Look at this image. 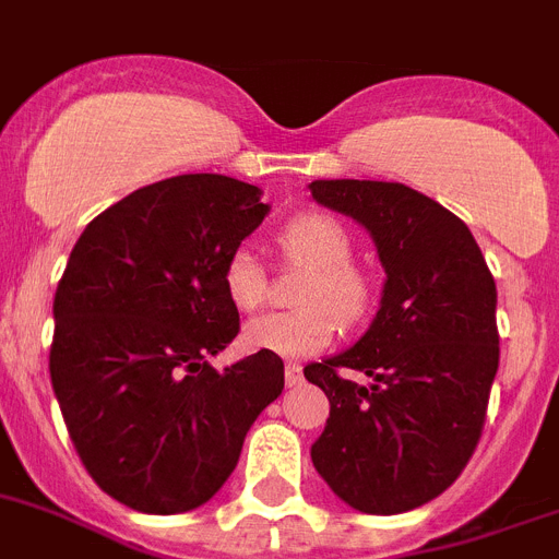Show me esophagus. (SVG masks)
<instances>
[{
  "label": "esophagus",
  "mask_w": 559,
  "mask_h": 559,
  "mask_svg": "<svg viewBox=\"0 0 559 559\" xmlns=\"http://www.w3.org/2000/svg\"><path fill=\"white\" fill-rule=\"evenodd\" d=\"M285 381H288V388H299V384L305 381L302 365H297V361H288V365H285Z\"/></svg>",
  "instance_id": "esophagus-1"
}]
</instances>
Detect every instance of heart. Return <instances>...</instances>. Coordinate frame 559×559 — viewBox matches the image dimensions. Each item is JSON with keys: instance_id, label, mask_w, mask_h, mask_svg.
Returning <instances> with one entry per match:
<instances>
[{"instance_id": "obj_1", "label": "heart", "mask_w": 559, "mask_h": 559, "mask_svg": "<svg viewBox=\"0 0 559 559\" xmlns=\"http://www.w3.org/2000/svg\"><path fill=\"white\" fill-rule=\"evenodd\" d=\"M276 242L285 260L311 271L299 288V305L305 308L251 319L242 342L251 350L283 359H308L336 338L338 322L353 328L370 317L376 305L373 280L353 265V237L333 214H297L280 228ZM223 290L237 311H254L265 302L269 280L251 248L240 246L228 254Z\"/></svg>"}]
</instances>
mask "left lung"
Wrapping results in <instances>:
<instances>
[{"label":"left lung","instance_id":"left-lung-1","mask_svg":"<svg viewBox=\"0 0 559 559\" xmlns=\"http://www.w3.org/2000/svg\"><path fill=\"white\" fill-rule=\"evenodd\" d=\"M311 194L373 234L388 271L370 331L305 367L331 402L313 466L347 507L409 512L450 489L480 441L498 288L466 223L427 194L388 180H313ZM345 366L374 384L345 380Z\"/></svg>","mask_w":559,"mask_h":559}]
</instances>
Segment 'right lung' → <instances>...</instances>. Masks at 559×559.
I'll return each instance as SVG.
<instances>
[{"instance_id": "obj_1", "label": "right lung", "mask_w": 559, "mask_h": 559, "mask_svg": "<svg viewBox=\"0 0 559 559\" xmlns=\"http://www.w3.org/2000/svg\"><path fill=\"white\" fill-rule=\"evenodd\" d=\"M260 194L226 175L157 180L70 251L52 299V390L90 478L135 512L206 503L285 388L274 353L206 361L240 333L223 265L265 221Z\"/></svg>"}]
</instances>
